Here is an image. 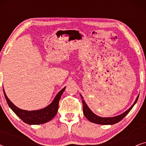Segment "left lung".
Instances as JSON below:
<instances>
[{"label":"left lung","instance_id":"left-lung-1","mask_svg":"<svg viewBox=\"0 0 146 146\" xmlns=\"http://www.w3.org/2000/svg\"><path fill=\"white\" fill-rule=\"evenodd\" d=\"M81 98L82 99V103H83V113L86 117L91 122L95 123H98V124H102V125H111V124H115L119 121H120L121 119H122L123 117H124L125 115H126L127 113L129 112V111L131 110V108L133 107V106L135 105V104L136 103V102L137 101V99H138V96L137 97L136 100H135V102L133 103V104L127 110V111H125L124 113H123L122 114L117 115V116L115 117H102L100 116H98L96 114H94L92 111L88 106L86 105V104L84 102V100H83V97L82 96V95H80Z\"/></svg>","mask_w":146,"mask_h":146}]
</instances>
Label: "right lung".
<instances>
[{"label":"right lung","mask_w":146,"mask_h":146,"mask_svg":"<svg viewBox=\"0 0 146 146\" xmlns=\"http://www.w3.org/2000/svg\"><path fill=\"white\" fill-rule=\"evenodd\" d=\"M65 88L66 87L58 93L52 102L48 106L46 107L45 108L35 111H27L19 108L14 105L11 100L8 98L5 90H4V94H5V99L7 100V104H9V107L24 122L30 125H37L48 122L55 116L57 113L58 110L60 99L61 96L64 91Z\"/></svg>","instance_id":"add662e5"}]
</instances>
